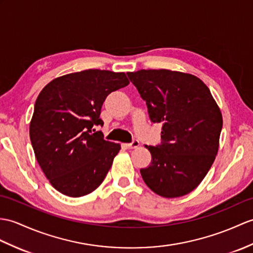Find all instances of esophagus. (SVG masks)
<instances>
[{
    "label": "esophagus",
    "instance_id": "obj_1",
    "mask_svg": "<svg viewBox=\"0 0 253 253\" xmlns=\"http://www.w3.org/2000/svg\"><path fill=\"white\" fill-rule=\"evenodd\" d=\"M139 144H140L139 140L138 139H133L130 143H127L126 146H127L128 149H134V148H137V146H139Z\"/></svg>",
    "mask_w": 253,
    "mask_h": 253
}]
</instances>
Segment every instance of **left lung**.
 Listing matches in <instances>:
<instances>
[{"label": "left lung", "mask_w": 253, "mask_h": 253, "mask_svg": "<svg viewBox=\"0 0 253 253\" xmlns=\"http://www.w3.org/2000/svg\"><path fill=\"white\" fill-rule=\"evenodd\" d=\"M151 122L163 124L162 141L149 146L151 165L140 169L150 189L163 197L186 195L201 183L219 149L222 115L198 78L170 70L128 72Z\"/></svg>", "instance_id": "8db88e82"}]
</instances>
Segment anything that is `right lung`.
<instances>
[{
	"instance_id": "obj_1",
	"label": "right lung",
	"mask_w": 253,
	"mask_h": 253,
	"mask_svg": "<svg viewBox=\"0 0 253 253\" xmlns=\"http://www.w3.org/2000/svg\"><path fill=\"white\" fill-rule=\"evenodd\" d=\"M128 84L125 73L89 69L55 79L40 92L30 139L40 167L58 192L81 197L102 183L121 145L93 127L103 126L105 98Z\"/></svg>"
}]
</instances>
